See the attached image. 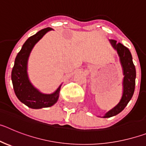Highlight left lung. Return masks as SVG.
Segmentation results:
<instances>
[{
    "label": "left lung",
    "instance_id": "left-lung-1",
    "mask_svg": "<svg viewBox=\"0 0 146 146\" xmlns=\"http://www.w3.org/2000/svg\"><path fill=\"white\" fill-rule=\"evenodd\" d=\"M112 47L117 51L119 56L122 70H123V79L122 82L123 93L119 102L109 111L104 114L102 118H110L115 116L121 113L127 105L133 96L135 87V78H136V70L133 64L132 56L129 50L122 44L118 43L115 40H110Z\"/></svg>",
    "mask_w": 146,
    "mask_h": 146
}]
</instances>
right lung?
<instances>
[{"mask_svg":"<svg viewBox=\"0 0 146 146\" xmlns=\"http://www.w3.org/2000/svg\"><path fill=\"white\" fill-rule=\"evenodd\" d=\"M52 28H47L37 32L26 40L18 52L11 72V81L15 94L18 99L32 109L49 108L57 102L62 84L52 94H43L35 88L28 74V62L30 54L35 44Z\"/></svg>","mask_w":146,"mask_h":146,"instance_id":"1","label":"right lung"}]
</instances>
